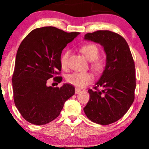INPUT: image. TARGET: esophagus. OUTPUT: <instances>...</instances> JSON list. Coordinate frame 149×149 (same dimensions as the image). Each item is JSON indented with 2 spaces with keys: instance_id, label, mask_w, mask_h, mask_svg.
Here are the masks:
<instances>
[{
  "instance_id": "obj_1",
  "label": "esophagus",
  "mask_w": 149,
  "mask_h": 149,
  "mask_svg": "<svg viewBox=\"0 0 149 149\" xmlns=\"http://www.w3.org/2000/svg\"><path fill=\"white\" fill-rule=\"evenodd\" d=\"M80 92V89H77V88L75 89V93H76V94H79Z\"/></svg>"
}]
</instances>
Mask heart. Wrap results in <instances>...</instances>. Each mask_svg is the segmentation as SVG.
<instances>
[{
	"instance_id": "1",
	"label": "heart",
	"mask_w": 149,
	"mask_h": 149,
	"mask_svg": "<svg viewBox=\"0 0 149 149\" xmlns=\"http://www.w3.org/2000/svg\"><path fill=\"white\" fill-rule=\"evenodd\" d=\"M80 52L83 53L87 59L90 61L92 69L97 74L102 73L105 69V61L102 57H99L100 49L98 46L94 43H87L80 47ZM70 55V50L66 49L60 57V64L63 69H66L68 61ZM93 75L90 72H73L66 76V81L69 84L83 88L92 82Z\"/></svg>"
}]
</instances>
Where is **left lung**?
I'll list each match as a JSON object with an SVG mask.
<instances>
[{"label": "left lung", "mask_w": 149, "mask_h": 149, "mask_svg": "<svg viewBox=\"0 0 149 149\" xmlns=\"http://www.w3.org/2000/svg\"><path fill=\"white\" fill-rule=\"evenodd\" d=\"M85 39L100 43L107 54V65L83 109L87 117L97 124L115 123L127 113L134 100V61L125 39L109 30L96 31ZM101 87L102 90L99 88Z\"/></svg>", "instance_id": "left-lung-1"}]
</instances>
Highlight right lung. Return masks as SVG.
<instances>
[{
    "instance_id": "add662e5",
    "label": "right lung",
    "mask_w": 149,
    "mask_h": 149,
    "mask_svg": "<svg viewBox=\"0 0 149 149\" xmlns=\"http://www.w3.org/2000/svg\"><path fill=\"white\" fill-rule=\"evenodd\" d=\"M78 32L67 33L54 26L33 29L19 47L12 82L17 109L30 123L42 125L60 114L64 104L75 94L72 85L47 87V80L61 83L63 49Z\"/></svg>"
}]
</instances>
